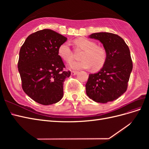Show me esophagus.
<instances>
[{
	"label": "esophagus",
	"instance_id": "esophagus-1",
	"mask_svg": "<svg viewBox=\"0 0 149 149\" xmlns=\"http://www.w3.org/2000/svg\"><path fill=\"white\" fill-rule=\"evenodd\" d=\"M78 71H71V75H72V76H74V75H76V74H78Z\"/></svg>",
	"mask_w": 149,
	"mask_h": 149
}]
</instances>
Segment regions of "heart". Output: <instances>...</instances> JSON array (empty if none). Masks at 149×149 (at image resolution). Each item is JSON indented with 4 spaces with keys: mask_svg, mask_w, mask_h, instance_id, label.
I'll use <instances>...</instances> for the list:
<instances>
[{
    "mask_svg": "<svg viewBox=\"0 0 149 149\" xmlns=\"http://www.w3.org/2000/svg\"><path fill=\"white\" fill-rule=\"evenodd\" d=\"M79 47L84 49L81 55V60L72 61L70 67L73 70L89 69L93 67L94 70H98L104 65L106 60V53L104 49L97 47L95 42L87 38H79L76 41ZM58 54L66 62H70L73 58L70 44L65 42L58 47Z\"/></svg>",
    "mask_w": 149,
    "mask_h": 149,
    "instance_id": "obj_1",
    "label": "heart"
}]
</instances>
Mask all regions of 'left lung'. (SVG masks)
<instances>
[{"label":"left lung","instance_id":"8db88e82","mask_svg":"<svg viewBox=\"0 0 149 149\" xmlns=\"http://www.w3.org/2000/svg\"><path fill=\"white\" fill-rule=\"evenodd\" d=\"M89 37L103 45L106 60L97 73L89 74L86 84L87 96L100 103L116 100L127 90L132 70L129 48L123 38L112 33H94Z\"/></svg>","mask_w":149,"mask_h":149}]
</instances>
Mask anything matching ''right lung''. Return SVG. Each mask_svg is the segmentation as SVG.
<instances>
[{"label": "right lung", "mask_w": 149, "mask_h": 149, "mask_svg": "<svg viewBox=\"0 0 149 149\" xmlns=\"http://www.w3.org/2000/svg\"><path fill=\"white\" fill-rule=\"evenodd\" d=\"M67 38L50 29L36 31L26 38L19 52L18 68L22 89L33 101L43 105L60 101L70 71L58 55V47Z\"/></svg>", "instance_id": "add662e5"}]
</instances>
